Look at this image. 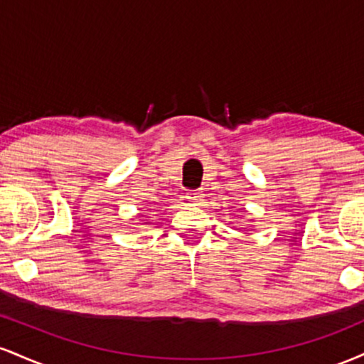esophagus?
Wrapping results in <instances>:
<instances>
[{
	"instance_id": "esophagus-1",
	"label": "esophagus",
	"mask_w": 364,
	"mask_h": 364,
	"mask_svg": "<svg viewBox=\"0 0 364 364\" xmlns=\"http://www.w3.org/2000/svg\"><path fill=\"white\" fill-rule=\"evenodd\" d=\"M188 198L193 203H202L203 202V191H190L188 193Z\"/></svg>"
}]
</instances>
